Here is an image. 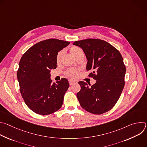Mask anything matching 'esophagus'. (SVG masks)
Returning a JSON list of instances; mask_svg holds the SVG:
<instances>
[{"mask_svg":"<svg viewBox=\"0 0 147 147\" xmlns=\"http://www.w3.org/2000/svg\"><path fill=\"white\" fill-rule=\"evenodd\" d=\"M69 84H70V86L73 85L74 84H75V83L76 82V81H74V80H69Z\"/></svg>","mask_w":147,"mask_h":147,"instance_id":"34e87169","label":"esophagus"}]
</instances>
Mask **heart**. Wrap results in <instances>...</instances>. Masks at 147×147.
<instances>
[{
  "label": "heart",
  "mask_w": 147,
  "mask_h": 147,
  "mask_svg": "<svg viewBox=\"0 0 147 147\" xmlns=\"http://www.w3.org/2000/svg\"><path fill=\"white\" fill-rule=\"evenodd\" d=\"M70 51L71 52V53L75 57H76L78 55H79L80 53H82L81 49L78 48V47H76V46H72L70 47ZM64 53V51H60L57 55L56 56V62L57 63H60V60H61V57L63 56V55ZM78 72H79V70L78 69H69L67 72H66V74L70 77H72V78H74V77H76L78 74Z\"/></svg>",
  "instance_id": "1"
}]
</instances>
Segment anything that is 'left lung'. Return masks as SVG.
Segmentation results:
<instances>
[{
  "mask_svg": "<svg viewBox=\"0 0 147 147\" xmlns=\"http://www.w3.org/2000/svg\"><path fill=\"white\" fill-rule=\"evenodd\" d=\"M87 59L88 76L96 80L91 87L79 81L81 90L77 94L81 107L93 114L110 111L116 103L124 87L125 67L119 51L107 42L99 39L75 41Z\"/></svg>",
  "mask_w": 147,
  "mask_h": 147,
  "instance_id": "obj_1",
  "label": "left lung"
}]
</instances>
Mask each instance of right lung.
I'll return each instance as SVG.
<instances>
[{
  "instance_id": "obj_1",
  "label": "right lung",
  "mask_w": 147,
  "mask_h": 147,
  "mask_svg": "<svg viewBox=\"0 0 147 147\" xmlns=\"http://www.w3.org/2000/svg\"><path fill=\"white\" fill-rule=\"evenodd\" d=\"M70 42L48 39L28 49L19 62L17 73L20 91L27 107L35 113L48 115L62 106L69 87L66 78L52 83L50 71L57 67L58 52Z\"/></svg>"
}]
</instances>
